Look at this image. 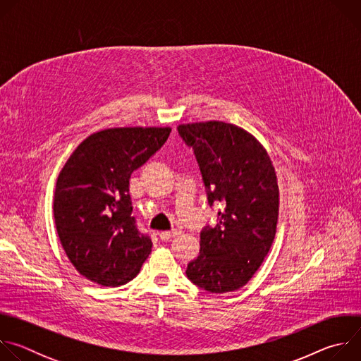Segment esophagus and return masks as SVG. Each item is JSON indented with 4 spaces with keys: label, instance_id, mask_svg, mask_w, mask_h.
<instances>
[{
    "label": "esophagus",
    "instance_id": "esophagus-1",
    "mask_svg": "<svg viewBox=\"0 0 361 361\" xmlns=\"http://www.w3.org/2000/svg\"><path fill=\"white\" fill-rule=\"evenodd\" d=\"M177 235V231L174 230V231H161L160 233V238L163 240V241H169V240H171V238H174Z\"/></svg>",
    "mask_w": 361,
    "mask_h": 361
}]
</instances>
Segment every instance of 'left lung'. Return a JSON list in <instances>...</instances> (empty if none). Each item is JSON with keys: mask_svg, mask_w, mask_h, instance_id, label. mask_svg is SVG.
Listing matches in <instances>:
<instances>
[{"mask_svg": "<svg viewBox=\"0 0 361 361\" xmlns=\"http://www.w3.org/2000/svg\"><path fill=\"white\" fill-rule=\"evenodd\" d=\"M195 157L209 204L221 202L219 223L200 234V255L187 277L223 294L245 286L263 264L276 237L280 191L273 161L247 130L224 121L180 124Z\"/></svg>", "mask_w": 361, "mask_h": 361, "instance_id": "obj_1", "label": "left lung"}]
</instances>
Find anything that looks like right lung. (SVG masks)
Returning a JSON list of instances; mask_svg holds the SVG:
<instances>
[{"instance_id": "right-lung-1", "label": "right lung", "mask_w": 361, "mask_h": 361, "mask_svg": "<svg viewBox=\"0 0 361 361\" xmlns=\"http://www.w3.org/2000/svg\"><path fill=\"white\" fill-rule=\"evenodd\" d=\"M171 127H116L88 135L61 169L54 220L75 270L104 287L133 280L151 252L131 216L130 177L167 141Z\"/></svg>"}]
</instances>
